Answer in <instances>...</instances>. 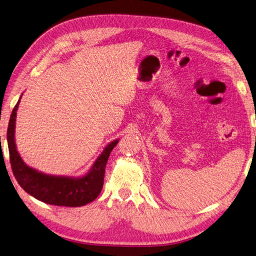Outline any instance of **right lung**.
<instances>
[{
  "instance_id": "obj_1",
  "label": "right lung",
  "mask_w": 256,
  "mask_h": 256,
  "mask_svg": "<svg viewBox=\"0 0 256 256\" xmlns=\"http://www.w3.org/2000/svg\"><path fill=\"white\" fill-rule=\"evenodd\" d=\"M20 99L22 96L12 110L7 130L10 164L18 184L35 199L51 205L77 208L94 201L103 188L108 157L120 140L116 138L109 142L94 160L90 171L82 176H58L42 173L24 162L16 149V120Z\"/></svg>"
}]
</instances>
